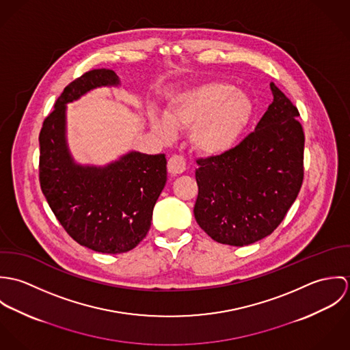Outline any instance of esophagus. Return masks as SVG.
<instances>
[{"instance_id":"obj_1","label":"esophagus","mask_w":350,"mask_h":350,"mask_svg":"<svg viewBox=\"0 0 350 350\" xmlns=\"http://www.w3.org/2000/svg\"><path fill=\"white\" fill-rule=\"evenodd\" d=\"M167 167H168L170 174L179 175V174L185 172V170H186V160L179 154H174L170 157Z\"/></svg>"}]
</instances>
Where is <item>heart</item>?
<instances>
[{
	"mask_svg": "<svg viewBox=\"0 0 350 350\" xmlns=\"http://www.w3.org/2000/svg\"><path fill=\"white\" fill-rule=\"evenodd\" d=\"M250 96L232 83L214 81L176 94L170 100L165 116L152 117L154 132L174 139L176 129L191 128V142L197 150L218 156L232 150L253 117Z\"/></svg>",
	"mask_w": 350,
	"mask_h": 350,
	"instance_id": "heart-1",
	"label": "heart"
}]
</instances>
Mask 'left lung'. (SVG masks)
I'll use <instances>...</instances> for the list:
<instances>
[{"instance_id":"left-lung-1","label":"left lung","mask_w":350,"mask_h":350,"mask_svg":"<svg viewBox=\"0 0 350 350\" xmlns=\"http://www.w3.org/2000/svg\"><path fill=\"white\" fill-rule=\"evenodd\" d=\"M273 100L254 132L224 154L200 159L194 215L217 243L244 247L284 219L303 182L298 109L271 82Z\"/></svg>"}]
</instances>
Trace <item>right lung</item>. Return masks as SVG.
I'll return each instance as SVG.
<instances>
[{
  "mask_svg": "<svg viewBox=\"0 0 350 350\" xmlns=\"http://www.w3.org/2000/svg\"><path fill=\"white\" fill-rule=\"evenodd\" d=\"M113 70L98 68L72 81L55 102L39 136L40 187L64 230L100 253L133 250L147 236L152 211L167 182L164 153L131 150L107 165H82L66 140V105L102 86H118Z\"/></svg>",
  "mask_w": 350,
  "mask_h": 350,
  "instance_id": "1",
  "label": "right lung"
}]
</instances>
